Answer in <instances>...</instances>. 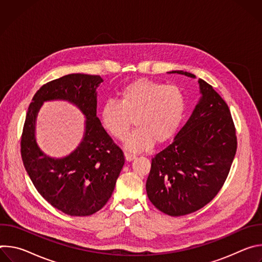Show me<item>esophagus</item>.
<instances>
[{
  "label": "esophagus",
  "instance_id": "obj_1",
  "mask_svg": "<svg viewBox=\"0 0 262 262\" xmlns=\"http://www.w3.org/2000/svg\"><path fill=\"white\" fill-rule=\"evenodd\" d=\"M124 157H125V160L127 162H130V161H133L136 158L135 155H132V154H128V152H124Z\"/></svg>",
  "mask_w": 262,
  "mask_h": 262
}]
</instances>
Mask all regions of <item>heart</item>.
I'll return each mask as SVG.
<instances>
[{"label":"heart","instance_id":"1","mask_svg":"<svg viewBox=\"0 0 262 262\" xmlns=\"http://www.w3.org/2000/svg\"><path fill=\"white\" fill-rule=\"evenodd\" d=\"M185 112V97L179 87L149 79H139L122 87L118 100H106L99 119L104 130L124 140L133 123L137 129L127 138L126 148L138 152L155 143L170 140L179 128Z\"/></svg>","mask_w":262,"mask_h":262}]
</instances>
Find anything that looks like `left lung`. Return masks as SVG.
Instances as JSON below:
<instances>
[{"label":"left lung","instance_id":"1","mask_svg":"<svg viewBox=\"0 0 262 262\" xmlns=\"http://www.w3.org/2000/svg\"><path fill=\"white\" fill-rule=\"evenodd\" d=\"M173 73L195 78L177 70ZM202 97L173 142L151 160L147 196L162 212L180 216L209 203L225 182L236 154V129L220 94L199 79Z\"/></svg>","mask_w":262,"mask_h":262}]
</instances>
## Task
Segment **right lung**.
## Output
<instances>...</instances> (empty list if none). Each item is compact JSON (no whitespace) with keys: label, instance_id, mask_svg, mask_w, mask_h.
Segmentation results:
<instances>
[{"label":"right lung","instance_id":"obj_1","mask_svg":"<svg viewBox=\"0 0 262 262\" xmlns=\"http://www.w3.org/2000/svg\"><path fill=\"white\" fill-rule=\"evenodd\" d=\"M99 76L67 74L42 85L29 105L20 139L24 166L38 193L55 208L73 216L91 215L112 196L124 165V155L96 116ZM64 99L76 104L88 120L80 146L63 159L46 156L36 146L34 120L46 100Z\"/></svg>","mask_w":262,"mask_h":262}]
</instances>
